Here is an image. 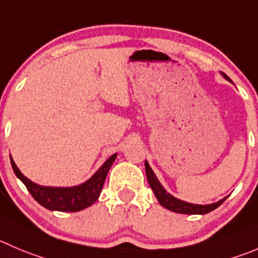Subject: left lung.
<instances>
[{
	"instance_id": "obj_1",
	"label": "left lung",
	"mask_w": 258,
	"mask_h": 258,
	"mask_svg": "<svg viewBox=\"0 0 258 258\" xmlns=\"http://www.w3.org/2000/svg\"><path fill=\"white\" fill-rule=\"evenodd\" d=\"M224 78L229 80L227 75H224ZM230 81V80H229ZM146 173H147V178H148V182L151 185L152 190H153L154 195H156L157 200L159 201V204L162 207H164L166 209L171 210V212L178 213V214H207V213L213 212L214 209H217L218 207L223 204L225 201V199H222L218 203H214V204H209V205H195V204H190V203H186V201H181L178 199L173 198L172 195L167 192V191L164 190L162 187V185L159 183V181L157 180L156 175L152 171V168L149 167L148 162L146 161Z\"/></svg>"
}]
</instances>
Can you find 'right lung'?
Here are the masks:
<instances>
[{"label": "right lung", "mask_w": 258, "mask_h": 258, "mask_svg": "<svg viewBox=\"0 0 258 258\" xmlns=\"http://www.w3.org/2000/svg\"><path fill=\"white\" fill-rule=\"evenodd\" d=\"M115 158H116V154H112L110 158H107L101 168L82 185L75 186V187H45V186L36 185L26 178L19 171L15 162L10 157L15 175L23 181L31 196L41 207L49 210H58V212H80L94 204L99 199L105 178Z\"/></svg>", "instance_id": "right-lung-1"}]
</instances>
